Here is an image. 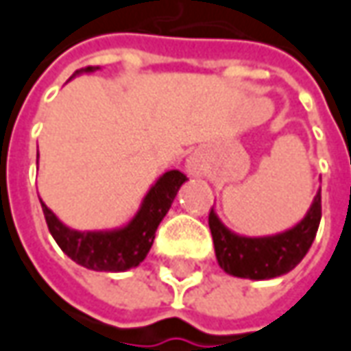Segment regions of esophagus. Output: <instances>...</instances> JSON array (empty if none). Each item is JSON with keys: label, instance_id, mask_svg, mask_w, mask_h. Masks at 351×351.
<instances>
[{"label": "esophagus", "instance_id": "34e87169", "mask_svg": "<svg viewBox=\"0 0 351 351\" xmlns=\"http://www.w3.org/2000/svg\"><path fill=\"white\" fill-rule=\"evenodd\" d=\"M204 161L199 159V155H190L186 159V173L190 176H202L204 175Z\"/></svg>", "mask_w": 351, "mask_h": 351}]
</instances>
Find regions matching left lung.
Wrapping results in <instances>:
<instances>
[{"label":"left lung","instance_id":"1","mask_svg":"<svg viewBox=\"0 0 351 351\" xmlns=\"http://www.w3.org/2000/svg\"><path fill=\"white\" fill-rule=\"evenodd\" d=\"M319 223L320 190L303 219L276 235H239L223 225L215 210L210 212V231L217 264L229 276L247 280H272L291 272L308 252Z\"/></svg>","mask_w":351,"mask_h":351}]
</instances>
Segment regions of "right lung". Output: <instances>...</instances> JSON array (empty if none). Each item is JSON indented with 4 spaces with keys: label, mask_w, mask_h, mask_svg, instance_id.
Returning <instances> with one entry per match:
<instances>
[{
    "label": "right lung",
    "mask_w": 351,
    "mask_h": 351,
    "mask_svg": "<svg viewBox=\"0 0 351 351\" xmlns=\"http://www.w3.org/2000/svg\"><path fill=\"white\" fill-rule=\"evenodd\" d=\"M97 69L101 67H83L69 79L77 77L81 73H93ZM186 180L188 178L180 171H167L147 190V194L139 204V210L128 223L103 231H77L60 221V217L43 199L40 206L50 235L54 237L58 247L73 262L95 272H126L145 260L153 245L157 227L171 210L176 192Z\"/></svg>",
    "instance_id": "right-lung-1"
}]
</instances>
